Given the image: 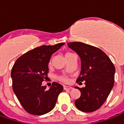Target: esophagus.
<instances>
[{"mask_svg":"<svg viewBox=\"0 0 124 124\" xmlns=\"http://www.w3.org/2000/svg\"><path fill=\"white\" fill-rule=\"evenodd\" d=\"M73 88L71 87H69V86H64V90H71Z\"/></svg>","mask_w":124,"mask_h":124,"instance_id":"1","label":"esophagus"}]
</instances>
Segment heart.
<instances>
[{
  "label": "heart",
  "instance_id": "b5f03b06",
  "mask_svg": "<svg viewBox=\"0 0 124 124\" xmlns=\"http://www.w3.org/2000/svg\"><path fill=\"white\" fill-rule=\"evenodd\" d=\"M71 54H73V53H67L66 54V57ZM51 64H52V62H51V60H50V62H49V63H48V65H49V66H51ZM56 79H57L58 81H60L62 82V83H66L69 82V78H68L66 76H64V75H62V76H58L57 78H56Z\"/></svg>",
  "mask_w": 124,
  "mask_h": 124
}]
</instances>
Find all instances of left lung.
I'll return each mask as SVG.
<instances>
[{
	"instance_id": "obj_1",
	"label": "left lung",
	"mask_w": 124,
	"mask_h": 124,
	"mask_svg": "<svg viewBox=\"0 0 124 124\" xmlns=\"http://www.w3.org/2000/svg\"><path fill=\"white\" fill-rule=\"evenodd\" d=\"M68 45L81 58L80 75L76 82L85 87L78 88L81 96L75 101L77 108L92 112L101 107L114 84L115 67L110 59L100 48L81 42L68 43Z\"/></svg>"
}]
</instances>
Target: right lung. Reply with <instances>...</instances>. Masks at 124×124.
<instances>
[{
  "instance_id": "right-lung-1",
  "label": "right lung",
  "mask_w": 124,
  "mask_h": 124,
  "mask_svg": "<svg viewBox=\"0 0 124 124\" xmlns=\"http://www.w3.org/2000/svg\"><path fill=\"white\" fill-rule=\"evenodd\" d=\"M64 43L43 45L22 55L14 63L11 77L13 91L25 110L33 115H43L55 106L58 96L63 91L59 83L53 82L46 90L42 82L47 78L51 56Z\"/></svg>"
}]
</instances>
